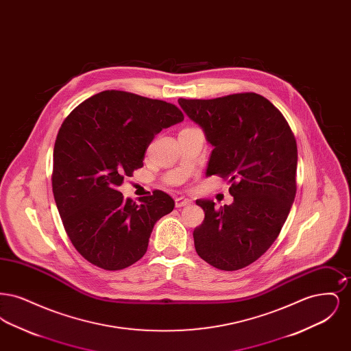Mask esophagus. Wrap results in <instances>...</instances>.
<instances>
[{
    "mask_svg": "<svg viewBox=\"0 0 351 351\" xmlns=\"http://www.w3.org/2000/svg\"><path fill=\"white\" fill-rule=\"evenodd\" d=\"M191 204H192V201L189 200V199H185V197H178V199L175 200L176 208H183V206H188V205H191Z\"/></svg>",
    "mask_w": 351,
    "mask_h": 351,
    "instance_id": "obj_1",
    "label": "esophagus"
}]
</instances>
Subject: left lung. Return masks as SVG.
<instances>
[{"mask_svg": "<svg viewBox=\"0 0 351 351\" xmlns=\"http://www.w3.org/2000/svg\"><path fill=\"white\" fill-rule=\"evenodd\" d=\"M184 113L213 146L205 175L232 183L230 205L199 199L205 218L195 249L213 267L235 271L275 242L296 196L298 146L283 114L263 96L237 93L213 100L179 99Z\"/></svg>", "mask_w": 351, "mask_h": 351, "instance_id": "8db88e82", "label": "left lung"}]
</instances>
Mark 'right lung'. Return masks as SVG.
<instances>
[{"label":"right lung","instance_id":"1","mask_svg":"<svg viewBox=\"0 0 351 351\" xmlns=\"http://www.w3.org/2000/svg\"><path fill=\"white\" fill-rule=\"evenodd\" d=\"M184 119L166 101L104 90L68 116L53 147L52 192L68 237L97 267H129L147 251L154 225L173 210L162 191L123 199L118 186L143 166L155 135Z\"/></svg>","mask_w":351,"mask_h":351}]
</instances>
